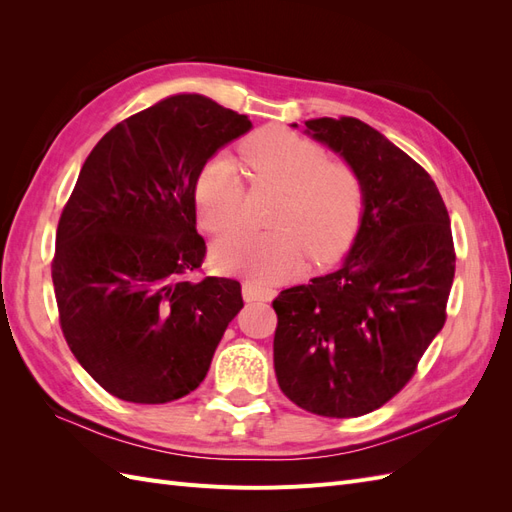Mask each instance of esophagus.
<instances>
[{
    "instance_id": "obj_1",
    "label": "esophagus",
    "mask_w": 512,
    "mask_h": 512,
    "mask_svg": "<svg viewBox=\"0 0 512 512\" xmlns=\"http://www.w3.org/2000/svg\"><path fill=\"white\" fill-rule=\"evenodd\" d=\"M275 297V290L269 286H260L256 282H243V299L247 303L252 301H271Z\"/></svg>"
}]
</instances>
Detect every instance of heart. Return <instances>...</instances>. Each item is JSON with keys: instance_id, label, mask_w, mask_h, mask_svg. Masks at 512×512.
<instances>
[{"instance_id": "heart-1", "label": "heart", "mask_w": 512, "mask_h": 512, "mask_svg": "<svg viewBox=\"0 0 512 512\" xmlns=\"http://www.w3.org/2000/svg\"><path fill=\"white\" fill-rule=\"evenodd\" d=\"M245 175L254 185L282 192L271 215L273 230H239L213 247L218 267L271 284L301 267L307 256L324 262L352 241L365 209V185L348 162L329 160L314 141L280 128H262L239 147ZM245 185L237 162L215 156L196 177L198 222L211 235L237 228Z\"/></svg>"}]
</instances>
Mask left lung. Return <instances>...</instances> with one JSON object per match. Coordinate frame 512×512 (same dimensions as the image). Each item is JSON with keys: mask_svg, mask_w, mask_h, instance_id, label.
<instances>
[{"mask_svg": "<svg viewBox=\"0 0 512 512\" xmlns=\"http://www.w3.org/2000/svg\"><path fill=\"white\" fill-rule=\"evenodd\" d=\"M305 126L361 175L365 211L342 267L275 297V374L299 408L352 418L404 389L444 327L451 218L427 170L361 119Z\"/></svg>", "mask_w": 512, "mask_h": 512, "instance_id": "obj_1", "label": "left lung"}]
</instances>
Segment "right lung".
I'll return each mask as SVG.
<instances>
[{"label": "right lung", "instance_id": "obj_1", "mask_svg": "<svg viewBox=\"0 0 512 512\" xmlns=\"http://www.w3.org/2000/svg\"><path fill=\"white\" fill-rule=\"evenodd\" d=\"M252 128L203 96H173L106 132L61 211L51 275L66 342L104 391L168 404L205 380L241 284L205 275L194 183Z\"/></svg>", "mask_w": 512, "mask_h": 512}]
</instances>
